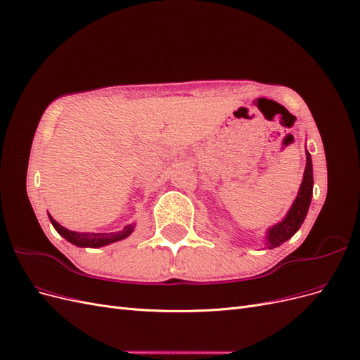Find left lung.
Instances as JSON below:
<instances>
[{"mask_svg":"<svg viewBox=\"0 0 360 360\" xmlns=\"http://www.w3.org/2000/svg\"><path fill=\"white\" fill-rule=\"evenodd\" d=\"M312 186H314V177H312V160L309 151H307V168H304L303 181L299 191L296 201L290 209L288 214L284 217V221L276 224L274 228H270L267 234V248L274 249L281 246L288 238H291L297 233L300 225L303 224L304 217H307L311 197H312Z\"/></svg>","mask_w":360,"mask_h":360,"instance_id":"left-lung-1","label":"left lung"}]
</instances>
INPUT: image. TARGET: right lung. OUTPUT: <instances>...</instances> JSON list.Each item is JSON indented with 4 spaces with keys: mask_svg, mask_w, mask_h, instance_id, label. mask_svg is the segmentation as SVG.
Here are the masks:
<instances>
[{
    "mask_svg": "<svg viewBox=\"0 0 360 360\" xmlns=\"http://www.w3.org/2000/svg\"><path fill=\"white\" fill-rule=\"evenodd\" d=\"M51 224L56 228L57 233L60 236H63L66 238L68 242L76 245V246H81V248H99V246H105L108 243H114L118 240H123L126 238L130 233H132L134 226L132 225H127L123 231H118V233H108V234H101V233H76V231H70L66 230V228L61 226L57 221H53L52 217L49 216Z\"/></svg>",
    "mask_w": 360,
    "mask_h": 360,
    "instance_id": "add662e5",
    "label": "right lung"
}]
</instances>
